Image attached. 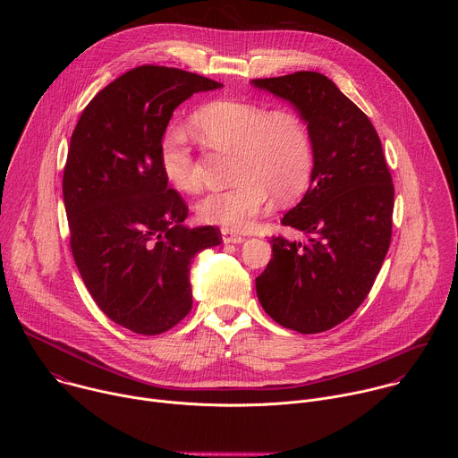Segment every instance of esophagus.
<instances>
[{
	"label": "esophagus",
	"mask_w": 458,
	"mask_h": 458,
	"mask_svg": "<svg viewBox=\"0 0 458 458\" xmlns=\"http://www.w3.org/2000/svg\"><path fill=\"white\" fill-rule=\"evenodd\" d=\"M221 235H223L225 244H239V242L244 241V237L241 233H237L235 230H232V228H223Z\"/></svg>",
	"instance_id": "esophagus-1"
}]
</instances>
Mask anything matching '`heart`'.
<instances>
[{
	"label": "heart",
	"mask_w": 458,
	"mask_h": 458,
	"mask_svg": "<svg viewBox=\"0 0 458 458\" xmlns=\"http://www.w3.org/2000/svg\"><path fill=\"white\" fill-rule=\"evenodd\" d=\"M191 124L210 147L235 152V184L205 195L198 207L203 221L244 228L267 210L274 193L279 201H292L308 186L313 172V141L306 123L295 112L214 101L193 114ZM159 161L175 188H199L182 130H168Z\"/></svg>",
	"instance_id": "1"
}]
</instances>
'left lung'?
Masks as SVG:
<instances>
[{
  "instance_id": "8db88e82",
  "label": "left lung",
  "mask_w": 458,
  "mask_h": 458,
  "mask_svg": "<svg viewBox=\"0 0 458 458\" xmlns=\"http://www.w3.org/2000/svg\"><path fill=\"white\" fill-rule=\"evenodd\" d=\"M251 85L290 101L313 141L310 186L281 219L306 241L272 237L257 297L284 328L326 332L362 304L380 272L391 241V174L371 121L332 80L301 71Z\"/></svg>"
}]
</instances>
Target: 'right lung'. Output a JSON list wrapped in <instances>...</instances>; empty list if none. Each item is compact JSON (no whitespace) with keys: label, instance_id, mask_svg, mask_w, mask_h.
<instances>
[{"label":"right lung","instance_id":"add662e5","mask_svg":"<svg viewBox=\"0 0 458 458\" xmlns=\"http://www.w3.org/2000/svg\"><path fill=\"white\" fill-rule=\"evenodd\" d=\"M223 85L170 67L128 71L83 110L63 172L71 248L103 313L157 335L191 310V257L221 244L216 226L188 228V207L168 188L159 150L174 110Z\"/></svg>","mask_w":458,"mask_h":458}]
</instances>
